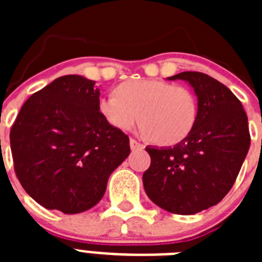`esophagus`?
Returning <instances> with one entry per match:
<instances>
[{
	"mask_svg": "<svg viewBox=\"0 0 262 262\" xmlns=\"http://www.w3.org/2000/svg\"><path fill=\"white\" fill-rule=\"evenodd\" d=\"M129 147H131V149H138V148H143V144H140V143L136 140V139H129Z\"/></svg>",
	"mask_w": 262,
	"mask_h": 262,
	"instance_id": "esophagus-1",
	"label": "esophagus"
}]
</instances>
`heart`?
Listing matches in <instances>:
<instances>
[{
    "instance_id": "b5f03b06",
    "label": "heart",
    "mask_w": 262,
    "mask_h": 262,
    "mask_svg": "<svg viewBox=\"0 0 262 262\" xmlns=\"http://www.w3.org/2000/svg\"><path fill=\"white\" fill-rule=\"evenodd\" d=\"M99 115L114 128L128 131L142 122V133L160 145L181 143L193 131L198 99L190 88L165 80H127L115 94L98 99Z\"/></svg>"
}]
</instances>
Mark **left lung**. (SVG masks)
<instances>
[{
	"instance_id": "1",
	"label": "left lung",
	"mask_w": 262,
	"mask_h": 262,
	"mask_svg": "<svg viewBox=\"0 0 262 262\" xmlns=\"http://www.w3.org/2000/svg\"><path fill=\"white\" fill-rule=\"evenodd\" d=\"M198 97L193 131L172 148L147 147L143 174L149 200L173 214L191 215L221 202L231 190L251 145L248 118L226 85L201 72H182Z\"/></svg>"
}]
</instances>
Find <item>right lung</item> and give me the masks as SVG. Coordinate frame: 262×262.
<instances>
[{
    "mask_svg": "<svg viewBox=\"0 0 262 262\" xmlns=\"http://www.w3.org/2000/svg\"><path fill=\"white\" fill-rule=\"evenodd\" d=\"M94 81L68 75L32 94L11 126L14 170L26 193L48 210L86 211L129 155V139L98 113Z\"/></svg>",
    "mask_w": 262,
    "mask_h": 262,
    "instance_id": "obj_1",
    "label": "right lung"
}]
</instances>
